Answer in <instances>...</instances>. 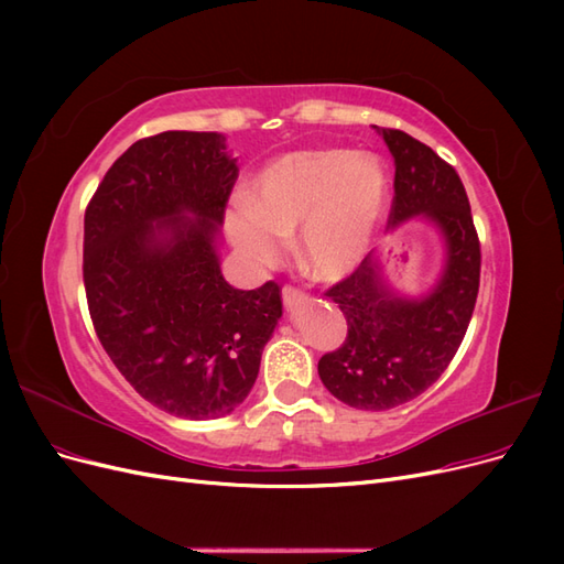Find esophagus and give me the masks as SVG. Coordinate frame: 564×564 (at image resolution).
<instances>
[{
  "label": "esophagus",
  "instance_id": "esophagus-1",
  "mask_svg": "<svg viewBox=\"0 0 564 564\" xmlns=\"http://www.w3.org/2000/svg\"><path fill=\"white\" fill-rule=\"evenodd\" d=\"M303 299H305V294L301 292V289H296V286H292V284H284V286H282V301H284L286 308H294V305L301 303Z\"/></svg>",
  "mask_w": 564,
  "mask_h": 564
}]
</instances>
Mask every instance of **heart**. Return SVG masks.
Listing matches in <instances>:
<instances>
[{
	"label": "heart",
	"mask_w": 564,
	"mask_h": 564,
	"mask_svg": "<svg viewBox=\"0 0 564 564\" xmlns=\"http://www.w3.org/2000/svg\"><path fill=\"white\" fill-rule=\"evenodd\" d=\"M388 181L373 155L296 150L265 164L249 197L230 204L226 230L251 265H275L296 232L311 275L338 280L365 259L386 207Z\"/></svg>",
	"instance_id": "1"
}]
</instances>
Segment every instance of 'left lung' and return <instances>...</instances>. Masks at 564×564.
Wrapping results in <instances>:
<instances>
[{
	"label": "left lung",
	"instance_id": "obj_1",
	"mask_svg": "<svg viewBox=\"0 0 564 564\" xmlns=\"http://www.w3.org/2000/svg\"><path fill=\"white\" fill-rule=\"evenodd\" d=\"M395 158L388 224L429 218L447 242V265L429 296L390 292L369 256L327 294L348 322L344 346L319 357L332 395L365 412H386L419 398L449 367L470 324L480 289V240L456 169L400 129H381Z\"/></svg>",
	"mask_w": 564,
	"mask_h": 564
}]
</instances>
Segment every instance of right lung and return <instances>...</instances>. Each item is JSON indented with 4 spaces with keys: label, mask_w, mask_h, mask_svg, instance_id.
Segmentation results:
<instances>
[{
    "label": "right lung",
    "mask_w": 564,
    "mask_h": 564,
    "mask_svg": "<svg viewBox=\"0 0 564 564\" xmlns=\"http://www.w3.org/2000/svg\"><path fill=\"white\" fill-rule=\"evenodd\" d=\"M237 181L224 135L135 141L84 214V289L100 346L141 398L178 419L245 402L282 315V286L220 275L216 230Z\"/></svg>",
    "instance_id": "right-lung-1"
}]
</instances>
